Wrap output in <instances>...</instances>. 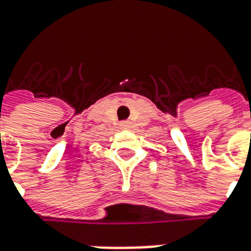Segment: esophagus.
Wrapping results in <instances>:
<instances>
[{"instance_id": "1", "label": "esophagus", "mask_w": 251, "mask_h": 251, "mask_svg": "<svg viewBox=\"0 0 251 251\" xmlns=\"http://www.w3.org/2000/svg\"><path fill=\"white\" fill-rule=\"evenodd\" d=\"M121 126H122L124 129H127V127H129V122H124Z\"/></svg>"}]
</instances>
